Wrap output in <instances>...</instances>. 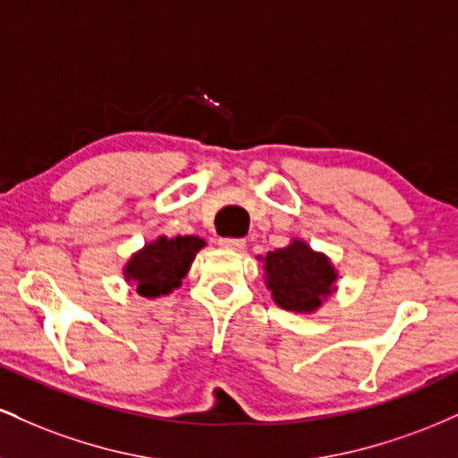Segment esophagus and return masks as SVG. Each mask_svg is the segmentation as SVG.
Masks as SVG:
<instances>
[{
	"label": "esophagus",
	"instance_id": "esophagus-1",
	"mask_svg": "<svg viewBox=\"0 0 458 458\" xmlns=\"http://www.w3.org/2000/svg\"><path fill=\"white\" fill-rule=\"evenodd\" d=\"M219 247H224V250L241 251L245 247V239H233V236H225V239H219Z\"/></svg>",
	"mask_w": 458,
	"mask_h": 458
}]
</instances>
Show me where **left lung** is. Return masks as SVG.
<instances>
[{
    "label": "left lung",
    "mask_w": 458,
    "mask_h": 458,
    "mask_svg": "<svg viewBox=\"0 0 458 458\" xmlns=\"http://www.w3.org/2000/svg\"><path fill=\"white\" fill-rule=\"evenodd\" d=\"M262 260L273 301L288 312H314L335 291L338 273L334 265L306 241H291V245L269 251Z\"/></svg>",
    "instance_id": "obj_1"
}]
</instances>
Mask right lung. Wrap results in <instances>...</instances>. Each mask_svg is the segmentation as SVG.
<instances>
[{
	"mask_svg": "<svg viewBox=\"0 0 458 458\" xmlns=\"http://www.w3.org/2000/svg\"><path fill=\"white\" fill-rule=\"evenodd\" d=\"M204 247L199 236H159L131 256L124 267L127 282H135L141 297H161L181 286L196 254Z\"/></svg>",
	"mask_w": 458,
	"mask_h": 458,
	"instance_id": "1",
	"label": "right lung"
}]
</instances>
